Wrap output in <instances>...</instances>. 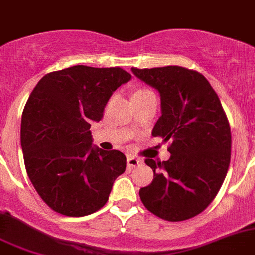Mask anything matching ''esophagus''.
<instances>
[{"instance_id":"1","label":"esophagus","mask_w":255,"mask_h":255,"mask_svg":"<svg viewBox=\"0 0 255 255\" xmlns=\"http://www.w3.org/2000/svg\"><path fill=\"white\" fill-rule=\"evenodd\" d=\"M141 163H142V160H139V158H137V157H134V156L127 157V166L129 168L137 167V166H139Z\"/></svg>"}]
</instances>
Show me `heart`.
I'll use <instances>...</instances> for the list:
<instances>
[{
	"label": "heart",
	"mask_w": 255,
	"mask_h": 255,
	"mask_svg": "<svg viewBox=\"0 0 255 255\" xmlns=\"http://www.w3.org/2000/svg\"><path fill=\"white\" fill-rule=\"evenodd\" d=\"M138 92H143V90H138Z\"/></svg>",
	"instance_id": "1"
}]
</instances>
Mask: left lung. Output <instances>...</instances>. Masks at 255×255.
Listing matches in <instances>:
<instances>
[{"label": "left lung", "instance_id": "left-lung-1", "mask_svg": "<svg viewBox=\"0 0 255 255\" xmlns=\"http://www.w3.org/2000/svg\"><path fill=\"white\" fill-rule=\"evenodd\" d=\"M135 77L160 93L161 117L152 135L171 141L163 162L147 158L153 181L139 190L147 210L182 221L205 210L230 163V126L218 94L203 74L182 66L137 69Z\"/></svg>", "mask_w": 255, "mask_h": 255}]
</instances>
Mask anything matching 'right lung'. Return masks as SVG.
<instances>
[{
	"label": "right lung",
	"mask_w": 255,
	"mask_h": 255,
	"mask_svg": "<svg viewBox=\"0 0 255 255\" xmlns=\"http://www.w3.org/2000/svg\"><path fill=\"white\" fill-rule=\"evenodd\" d=\"M130 78L121 68L75 65L46 74L28 97L21 120L25 167L37 194L56 213L98 211L126 171L125 154L93 146L89 129L103 118L114 90Z\"/></svg>",
	"instance_id": "add662e5"
}]
</instances>
